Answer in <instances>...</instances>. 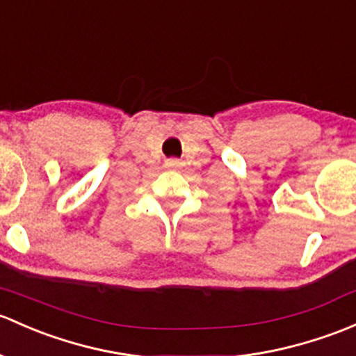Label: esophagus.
Listing matches in <instances>:
<instances>
[{"mask_svg":"<svg viewBox=\"0 0 356 356\" xmlns=\"http://www.w3.org/2000/svg\"><path fill=\"white\" fill-rule=\"evenodd\" d=\"M181 165H182V162H181V160H177V159L165 160V168H170V170H174V168H179Z\"/></svg>","mask_w":356,"mask_h":356,"instance_id":"esophagus-1","label":"esophagus"}]
</instances>
